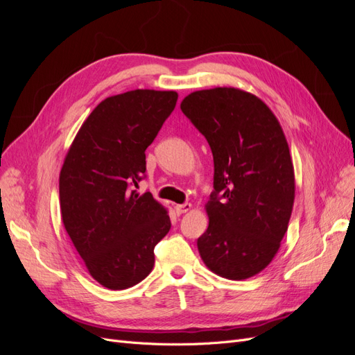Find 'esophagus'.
Here are the masks:
<instances>
[{"label": "esophagus", "instance_id": "1", "mask_svg": "<svg viewBox=\"0 0 355 355\" xmlns=\"http://www.w3.org/2000/svg\"><path fill=\"white\" fill-rule=\"evenodd\" d=\"M175 209H176V211H178L179 214H182V213H187V211H189V210H191V202L178 204V206H176Z\"/></svg>", "mask_w": 355, "mask_h": 355}]
</instances>
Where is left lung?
<instances>
[{
  "label": "left lung",
  "instance_id": "1",
  "mask_svg": "<svg viewBox=\"0 0 355 355\" xmlns=\"http://www.w3.org/2000/svg\"><path fill=\"white\" fill-rule=\"evenodd\" d=\"M180 110L213 154L209 228L197 240L201 259L230 280L256 275L280 249L295 200L282 125L261 99L232 87L191 93Z\"/></svg>",
  "mask_w": 355,
  "mask_h": 355
}]
</instances>
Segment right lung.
Listing matches in <instances>:
<instances>
[{"label": "right lung", "mask_w": 355, "mask_h": 355, "mask_svg": "<svg viewBox=\"0 0 355 355\" xmlns=\"http://www.w3.org/2000/svg\"><path fill=\"white\" fill-rule=\"evenodd\" d=\"M176 92L133 90L101 102L81 125L60 170L65 230L96 282L112 290L141 283L171 222L151 192L146 148L173 112Z\"/></svg>", "instance_id": "obj_1"}]
</instances>
